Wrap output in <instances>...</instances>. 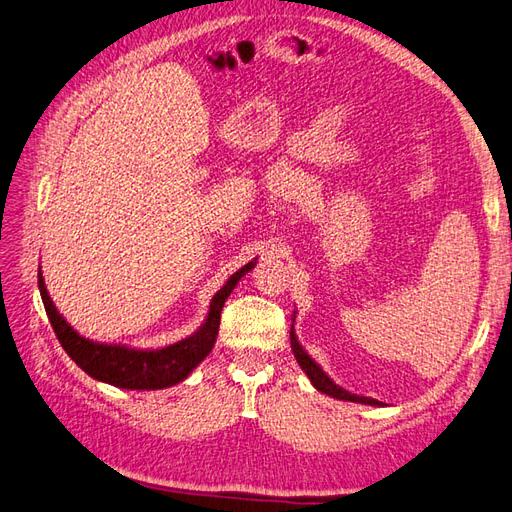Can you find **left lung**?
<instances>
[{
    "mask_svg": "<svg viewBox=\"0 0 512 512\" xmlns=\"http://www.w3.org/2000/svg\"><path fill=\"white\" fill-rule=\"evenodd\" d=\"M290 339H292V352H294V357H296L298 365H300V368H303V372L309 376L311 385L316 387L318 391L326 393V396H331V398H337V400L359 402V404H370V406H383V402H378V400H374V398L357 396V393H350V391H346L344 387L335 385V381H331L329 374H326V372L320 368V365L307 355V350L298 344V337H296V333H294V324H292V331H290Z\"/></svg>",
    "mask_w": 512,
    "mask_h": 512,
    "instance_id": "left-lung-1",
    "label": "left lung"
}]
</instances>
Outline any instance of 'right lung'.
<instances>
[{"mask_svg":"<svg viewBox=\"0 0 512 512\" xmlns=\"http://www.w3.org/2000/svg\"><path fill=\"white\" fill-rule=\"evenodd\" d=\"M251 268H255V261H248L244 268L233 272L227 283L214 294L212 303H209L207 318L199 329H196V333L181 339L177 344L153 350L129 348L125 344L93 342V339L77 333L73 326L60 316V311L56 309L54 300H51L47 292L41 270H38V290H41L47 318L51 326H54L58 342L88 376H93L95 381L121 389L151 391L173 387L181 381H186L188 374L196 365L212 352L220 326V311L225 307V300Z\"/></svg>","mask_w":512,"mask_h":512,"instance_id":"add662e5","label":"right lung"}]
</instances>
